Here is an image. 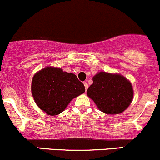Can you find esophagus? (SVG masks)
I'll use <instances>...</instances> for the list:
<instances>
[{
  "label": "esophagus",
  "instance_id": "1",
  "mask_svg": "<svg viewBox=\"0 0 160 160\" xmlns=\"http://www.w3.org/2000/svg\"><path fill=\"white\" fill-rule=\"evenodd\" d=\"M83 84H84L86 90H87V89H88V84H87V82H84V83H83Z\"/></svg>",
  "mask_w": 160,
  "mask_h": 160
}]
</instances>
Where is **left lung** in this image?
Returning <instances> with one entry per match:
<instances>
[{
	"label": "left lung",
	"mask_w": 160,
	"mask_h": 160,
	"mask_svg": "<svg viewBox=\"0 0 160 160\" xmlns=\"http://www.w3.org/2000/svg\"><path fill=\"white\" fill-rule=\"evenodd\" d=\"M93 81L87 94L102 112L107 114L121 113L132 102V85L122 76L100 72L94 76Z\"/></svg>",
	"instance_id": "obj_1"
}]
</instances>
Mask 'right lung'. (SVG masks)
Returning <instances> with one entry per match:
<instances>
[{
  "label": "right lung",
  "mask_w": 160,
  "mask_h": 160,
  "mask_svg": "<svg viewBox=\"0 0 160 160\" xmlns=\"http://www.w3.org/2000/svg\"><path fill=\"white\" fill-rule=\"evenodd\" d=\"M31 92L40 109L55 116L63 112L73 98L84 93L85 87L73 73L49 67L33 76Z\"/></svg>",
  "instance_id": "add662e5"
}]
</instances>
